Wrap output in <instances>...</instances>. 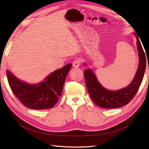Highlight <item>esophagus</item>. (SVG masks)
Masks as SVG:
<instances>
[{
  "mask_svg": "<svg viewBox=\"0 0 149 149\" xmlns=\"http://www.w3.org/2000/svg\"><path fill=\"white\" fill-rule=\"evenodd\" d=\"M80 59H76L73 62V67L74 68H78L79 66V65H80Z\"/></svg>",
  "mask_w": 149,
  "mask_h": 149,
  "instance_id": "esophagus-1",
  "label": "esophagus"
}]
</instances>
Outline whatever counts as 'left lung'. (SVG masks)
<instances>
[{"mask_svg": "<svg viewBox=\"0 0 149 149\" xmlns=\"http://www.w3.org/2000/svg\"><path fill=\"white\" fill-rule=\"evenodd\" d=\"M137 40L139 65L134 78L129 85L118 90L111 91L104 88L99 81L96 74L91 68L84 71L86 85L89 96L96 105L105 109L124 106L131 101L141 86L146 68V58L138 35L134 33ZM85 66H88L84 63Z\"/></svg>", "mask_w": 149, "mask_h": 149, "instance_id": "obj_1", "label": "left lung"}]
</instances>
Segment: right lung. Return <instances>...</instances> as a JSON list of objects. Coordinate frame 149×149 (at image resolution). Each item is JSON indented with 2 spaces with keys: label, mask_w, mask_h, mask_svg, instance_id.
Returning a JSON list of instances; mask_svg holds the SVG:
<instances>
[{
  "label": "right lung",
  "mask_w": 149,
  "mask_h": 149,
  "mask_svg": "<svg viewBox=\"0 0 149 149\" xmlns=\"http://www.w3.org/2000/svg\"><path fill=\"white\" fill-rule=\"evenodd\" d=\"M72 65L69 63L54 71L43 81L29 84L18 78L7 70V79L15 96L24 106L31 109H50L61 95L63 88Z\"/></svg>",
  "instance_id": "add662e5"
}]
</instances>
